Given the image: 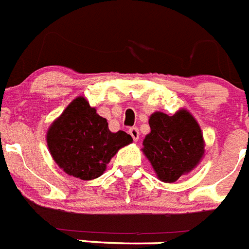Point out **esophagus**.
Returning <instances> with one entry per match:
<instances>
[{
  "label": "esophagus",
  "instance_id": "1",
  "mask_svg": "<svg viewBox=\"0 0 249 249\" xmlns=\"http://www.w3.org/2000/svg\"><path fill=\"white\" fill-rule=\"evenodd\" d=\"M129 134H130L131 138L134 139V142H137L138 139H139V129L133 126V128L129 129Z\"/></svg>",
  "mask_w": 249,
  "mask_h": 249
}]
</instances>
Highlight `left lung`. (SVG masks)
Listing matches in <instances>:
<instances>
[{
  "label": "left lung",
  "mask_w": 249,
  "mask_h": 249,
  "mask_svg": "<svg viewBox=\"0 0 249 249\" xmlns=\"http://www.w3.org/2000/svg\"><path fill=\"white\" fill-rule=\"evenodd\" d=\"M149 126L142 150L160 181L175 182L200 163L205 143L197 121L187 110H178L173 116L154 112Z\"/></svg>",
  "instance_id": "left-lung-1"
}]
</instances>
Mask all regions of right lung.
Returning a JSON list of instances; mask_svg holds the SVG:
<instances>
[{
    "label": "right lung",
    "mask_w": 249,
    "mask_h": 249,
    "mask_svg": "<svg viewBox=\"0 0 249 249\" xmlns=\"http://www.w3.org/2000/svg\"><path fill=\"white\" fill-rule=\"evenodd\" d=\"M133 142L125 131L112 133L107 120L82 96L73 100L47 133L49 152L55 163L70 176L97 178L120 148Z\"/></svg>",
    "instance_id": "right-lung-1"
}]
</instances>
